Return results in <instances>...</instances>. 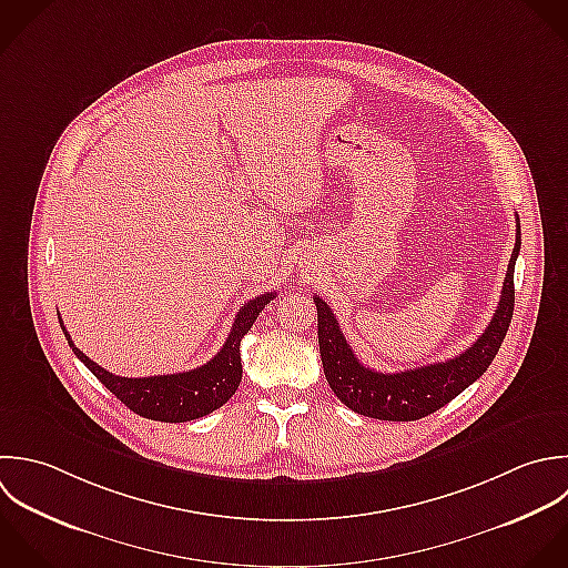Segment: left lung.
Here are the masks:
<instances>
[{"label": "left lung", "instance_id": "1", "mask_svg": "<svg viewBox=\"0 0 568 568\" xmlns=\"http://www.w3.org/2000/svg\"><path fill=\"white\" fill-rule=\"evenodd\" d=\"M520 219L516 216V247L507 267L498 310L483 336L460 356L398 374H383L365 367L345 341L329 305L314 296L318 310V347L325 378L332 392L352 412L378 420H420L476 383L494 363L509 323L514 318V270L520 254Z\"/></svg>", "mask_w": 568, "mask_h": 568}]
</instances>
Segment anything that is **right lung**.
Wrapping results in <instances>:
<instances>
[{
    "instance_id": "right-lung-1",
    "label": "right lung",
    "mask_w": 568,
    "mask_h": 568,
    "mask_svg": "<svg viewBox=\"0 0 568 568\" xmlns=\"http://www.w3.org/2000/svg\"><path fill=\"white\" fill-rule=\"evenodd\" d=\"M274 292L254 296L247 301L232 325V332L221 347V352L205 365L168 376H148V378H125L114 376L92 363L83 352L74 347L70 334L65 332L63 323L61 329L65 334L68 345L72 347L74 356L97 376L99 383L105 385L130 412L161 423H187L203 418L225 405L234 392L239 389L243 367H241V338L250 332L256 316L263 307L274 298Z\"/></svg>"
}]
</instances>
